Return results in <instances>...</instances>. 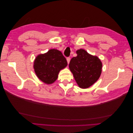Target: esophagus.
Segmentation results:
<instances>
[{"mask_svg": "<svg viewBox=\"0 0 133 133\" xmlns=\"http://www.w3.org/2000/svg\"><path fill=\"white\" fill-rule=\"evenodd\" d=\"M66 60H67V62H68V64H69V62H70V58L68 57L66 58Z\"/></svg>", "mask_w": 133, "mask_h": 133, "instance_id": "esophagus-1", "label": "esophagus"}]
</instances>
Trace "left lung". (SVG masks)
<instances>
[{
  "label": "left lung",
  "mask_w": 133,
  "mask_h": 133,
  "mask_svg": "<svg viewBox=\"0 0 133 133\" xmlns=\"http://www.w3.org/2000/svg\"><path fill=\"white\" fill-rule=\"evenodd\" d=\"M69 64V69L79 88L87 89L97 81L102 74L103 64L96 56L92 55L83 49L76 51Z\"/></svg>",
  "instance_id": "left-lung-1"
}]
</instances>
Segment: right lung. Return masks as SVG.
<instances>
[{"mask_svg": "<svg viewBox=\"0 0 133 133\" xmlns=\"http://www.w3.org/2000/svg\"><path fill=\"white\" fill-rule=\"evenodd\" d=\"M68 65L62 52L51 49L36 57L33 68L37 77L46 84H51L58 79L60 71Z\"/></svg>", "mask_w": 133, "mask_h": 133, "instance_id": "add662e5", "label": "right lung"}]
</instances>
